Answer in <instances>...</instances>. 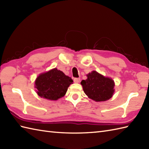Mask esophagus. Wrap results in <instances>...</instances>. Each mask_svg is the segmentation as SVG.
I'll return each instance as SVG.
<instances>
[{
  "label": "esophagus",
  "mask_w": 149,
  "mask_h": 149,
  "mask_svg": "<svg viewBox=\"0 0 149 149\" xmlns=\"http://www.w3.org/2000/svg\"><path fill=\"white\" fill-rule=\"evenodd\" d=\"M80 80H81L80 78H74V81L75 83H79L80 82Z\"/></svg>",
  "instance_id": "esophagus-1"
}]
</instances>
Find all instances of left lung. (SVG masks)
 Returning a JSON list of instances; mask_svg holds the SVG:
<instances>
[{
    "label": "left lung",
    "mask_w": 149,
    "mask_h": 149,
    "mask_svg": "<svg viewBox=\"0 0 149 149\" xmlns=\"http://www.w3.org/2000/svg\"><path fill=\"white\" fill-rule=\"evenodd\" d=\"M87 77V79L82 81L81 84L88 97L96 102L106 101L111 98L115 91L113 79L105 77L96 71L89 73Z\"/></svg>",
    "instance_id": "1"
}]
</instances>
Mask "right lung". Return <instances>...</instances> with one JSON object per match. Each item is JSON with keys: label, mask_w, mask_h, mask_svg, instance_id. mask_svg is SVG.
I'll return each instance as SVG.
<instances>
[{"label": "right lung", "mask_w": 149, "mask_h": 149, "mask_svg": "<svg viewBox=\"0 0 149 149\" xmlns=\"http://www.w3.org/2000/svg\"><path fill=\"white\" fill-rule=\"evenodd\" d=\"M72 83L71 77L66 76L57 68H54L40 74L36 78L35 87L40 97L56 100L65 95L70 84Z\"/></svg>", "instance_id": "add662e5"}]
</instances>
